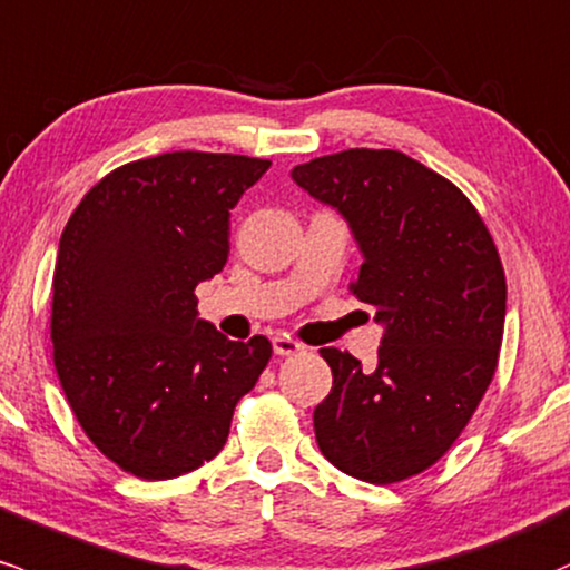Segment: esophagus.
I'll use <instances>...</instances> for the list:
<instances>
[{
	"mask_svg": "<svg viewBox=\"0 0 570 570\" xmlns=\"http://www.w3.org/2000/svg\"><path fill=\"white\" fill-rule=\"evenodd\" d=\"M303 343L299 341H295V337L292 335H286V333H281V335H275L273 337V352L278 354V356H292V354H299L303 352Z\"/></svg>",
	"mask_w": 570,
	"mask_h": 570,
	"instance_id": "obj_1",
	"label": "esophagus"
}]
</instances>
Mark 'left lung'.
Returning a JSON list of instances; mask_svg holds the SVG:
<instances>
[{"instance_id": "obj_1", "label": "left lung", "mask_w": 570, "mask_h": 570, "mask_svg": "<svg viewBox=\"0 0 570 570\" xmlns=\"http://www.w3.org/2000/svg\"><path fill=\"white\" fill-rule=\"evenodd\" d=\"M333 205L365 256L348 289L384 324L379 365L322 348L333 390L316 405L337 471L395 484L458 441L498 367L505 273L490 229L452 180L390 148H348L292 170Z\"/></svg>"}]
</instances>
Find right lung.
I'll use <instances>...</instances> for the list:
<instances>
[{"instance_id": "right-lung-1", "label": "right lung", "mask_w": 570, "mask_h": 570, "mask_svg": "<svg viewBox=\"0 0 570 570\" xmlns=\"http://www.w3.org/2000/svg\"><path fill=\"white\" fill-rule=\"evenodd\" d=\"M271 161L173 151L105 175L80 199L53 271V365L75 419L121 471L161 481L214 460L271 362L265 335L197 318L229 256V210Z\"/></svg>"}]
</instances>
